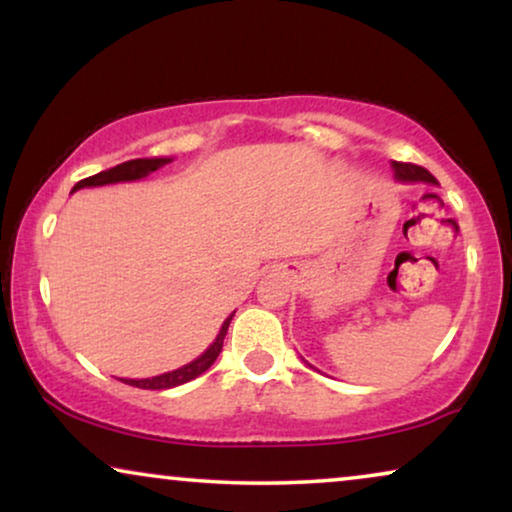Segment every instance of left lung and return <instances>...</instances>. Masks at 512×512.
Segmentation results:
<instances>
[{
    "mask_svg": "<svg viewBox=\"0 0 512 512\" xmlns=\"http://www.w3.org/2000/svg\"><path fill=\"white\" fill-rule=\"evenodd\" d=\"M393 170H395V180L398 182H428V185H438V180H435L426 168L414 166V163L393 161Z\"/></svg>",
    "mask_w": 512,
    "mask_h": 512,
    "instance_id": "obj_1",
    "label": "left lung"
}]
</instances>
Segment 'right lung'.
Instances as JSON below:
<instances>
[{"instance_id":"obj_1","label":"right lung","mask_w":512,"mask_h":512,"mask_svg":"<svg viewBox=\"0 0 512 512\" xmlns=\"http://www.w3.org/2000/svg\"><path fill=\"white\" fill-rule=\"evenodd\" d=\"M170 161H173V159H166V156H161V159H133V161L119 163V166L102 170V173H98V175H91V177H86V180L77 182L72 192H77V189H84V187H102V185H114V182L142 180V177H147L149 173H154V170H159L161 166H166V163H170ZM231 318H234V313H231V316L222 323L220 335L215 337V342L210 344L208 349L203 351L199 358L192 360L189 365L180 367V370L159 374V377H152V379H121V381H124V384L138 386V388H149V391H166V388H175V386L187 384V381L196 379L199 374L206 372L208 367L215 363L217 356H220Z\"/></svg>"}]
</instances>
